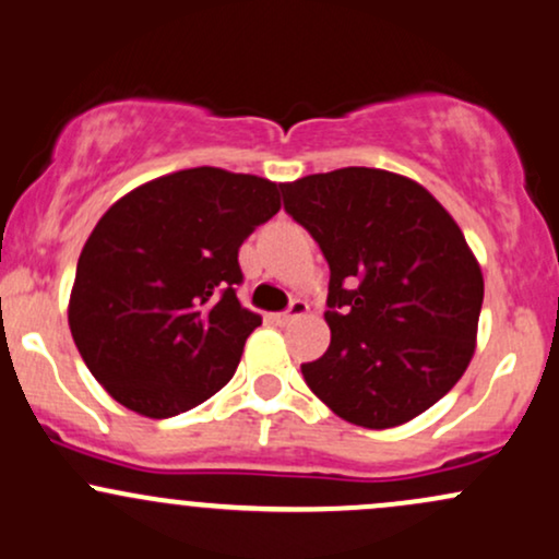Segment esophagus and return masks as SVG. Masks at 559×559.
Listing matches in <instances>:
<instances>
[{"mask_svg":"<svg viewBox=\"0 0 559 559\" xmlns=\"http://www.w3.org/2000/svg\"><path fill=\"white\" fill-rule=\"evenodd\" d=\"M306 313H309V304H306V300H300V298H298V300H293L290 309H287V311L274 313V319H277V324H282V328H285V324L296 322V319L306 317Z\"/></svg>","mask_w":559,"mask_h":559,"instance_id":"obj_1","label":"esophagus"}]
</instances>
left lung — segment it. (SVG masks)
Masks as SVG:
<instances>
[{"mask_svg":"<svg viewBox=\"0 0 559 559\" xmlns=\"http://www.w3.org/2000/svg\"><path fill=\"white\" fill-rule=\"evenodd\" d=\"M285 211L330 263V348L300 364L337 417L409 423L465 374L483 274L449 211L417 181L348 166L280 185Z\"/></svg>","mask_w":559,"mask_h":559,"instance_id":"8db88e82","label":"left lung"}]
</instances>
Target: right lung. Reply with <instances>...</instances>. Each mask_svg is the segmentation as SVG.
<instances>
[{
	"label": "right lung",
	"instance_id": "obj_1",
	"mask_svg": "<svg viewBox=\"0 0 559 559\" xmlns=\"http://www.w3.org/2000/svg\"><path fill=\"white\" fill-rule=\"evenodd\" d=\"M280 211V185L187 168L112 203L79 255L68 324L118 404L166 419L222 391L259 313L242 309L237 253Z\"/></svg>",
	"mask_w": 559,
	"mask_h": 559
}]
</instances>
